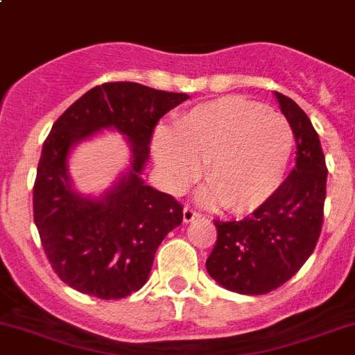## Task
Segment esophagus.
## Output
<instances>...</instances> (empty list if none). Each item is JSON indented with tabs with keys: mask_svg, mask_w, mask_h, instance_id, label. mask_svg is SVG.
<instances>
[{
	"mask_svg": "<svg viewBox=\"0 0 355 355\" xmlns=\"http://www.w3.org/2000/svg\"><path fill=\"white\" fill-rule=\"evenodd\" d=\"M199 216H201V213L196 211V209L191 208V206H185V208H184V222L185 223L192 222V220L199 218Z\"/></svg>",
	"mask_w": 355,
	"mask_h": 355,
	"instance_id": "34e87169",
	"label": "esophagus"
}]
</instances>
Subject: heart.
Wrapping results in <instances>:
<instances>
[{"mask_svg":"<svg viewBox=\"0 0 355 355\" xmlns=\"http://www.w3.org/2000/svg\"><path fill=\"white\" fill-rule=\"evenodd\" d=\"M293 130L279 112L239 97L192 107L171 130H159L153 154L164 185L182 192L205 163L202 192L230 213L260 208L279 189L293 153Z\"/></svg>","mask_w":355,"mask_h":355,"instance_id":"b5f03b06","label":"heart"}]
</instances>
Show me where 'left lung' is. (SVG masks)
Wrapping results in <instances>:
<instances>
[{"label":"left lung","mask_w":355,"mask_h":355,"mask_svg":"<svg viewBox=\"0 0 355 355\" xmlns=\"http://www.w3.org/2000/svg\"><path fill=\"white\" fill-rule=\"evenodd\" d=\"M276 98L293 130L297 164L250 216L215 220L216 243L206 260L209 276L241 295H265L290 281L314 251L324 218L328 168L318 132L290 97L276 92Z\"/></svg>","instance_id":"8db88e82"}]
</instances>
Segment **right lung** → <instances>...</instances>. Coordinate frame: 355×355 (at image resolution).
Segmentation results:
<instances>
[{
    "label": "right lung",
    "mask_w": 355,
    "mask_h": 355,
    "mask_svg": "<svg viewBox=\"0 0 355 355\" xmlns=\"http://www.w3.org/2000/svg\"><path fill=\"white\" fill-rule=\"evenodd\" d=\"M189 98L118 81L86 92L51 126L34 182V223L51 269L74 290L116 300L149 279L154 254L184 218V206L142 180L157 121ZM114 128L129 139L130 168L101 198L73 191L70 149L97 131Z\"/></svg>",
    "instance_id": "obj_1"
}]
</instances>
